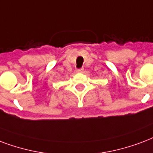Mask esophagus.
Here are the masks:
<instances>
[{
  "label": "esophagus",
  "mask_w": 153,
  "mask_h": 153,
  "mask_svg": "<svg viewBox=\"0 0 153 153\" xmlns=\"http://www.w3.org/2000/svg\"><path fill=\"white\" fill-rule=\"evenodd\" d=\"M76 71L78 72V73H82V72H83V69H82V68L78 69V70H77Z\"/></svg>",
  "instance_id": "34e87169"
}]
</instances>
